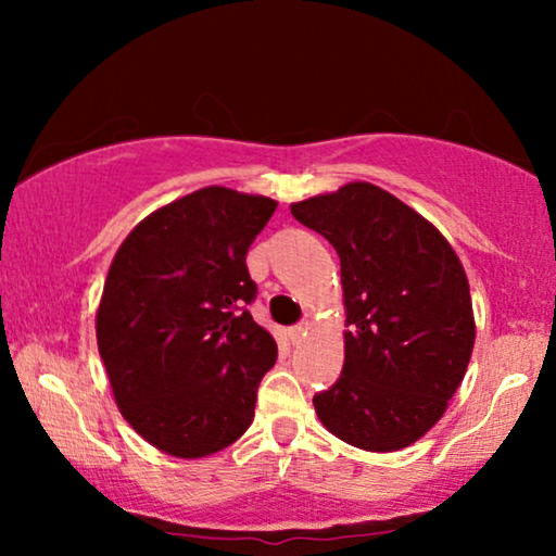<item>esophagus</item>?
Returning a JSON list of instances; mask_svg holds the SVG:
<instances>
[{
    "label": "esophagus",
    "mask_w": 556,
    "mask_h": 556,
    "mask_svg": "<svg viewBox=\"0 0 556 556\" xmlns=\"http://www.w3.org/2000/svg\"><path fill=\"white\" fill-rule=\"evenodd\" d=\"M308 329H311V324L308 321H303V324H299V326H293L291 329V339L293 341H299V339H303L308 333Z\"/></svg>",
    "instance_id": "1"
}]
</instances>
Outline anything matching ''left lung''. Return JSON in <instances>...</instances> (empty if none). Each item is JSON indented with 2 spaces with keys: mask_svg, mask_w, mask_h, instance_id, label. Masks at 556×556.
I'll return each mask as SVG.
<instances>
[{
  "mask_svg": "<svg viewBox=\"0 0 556 556\" xmlns=\"http://www.w3.org/2000/svg\"><path fill=\"white\" fill-rule=\"evenodd\" d=\"M339 253L344 369L316 394L331 435L369 453L420 440L466 377L476 341L468 276L430 219L369 181L291 204Z\"/></svg>",
  "mask_w": 556,
  "mask_h": 556,
  "instance_id": "left-lung-1",
  "label": "left lung"
}]
</instances>
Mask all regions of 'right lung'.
<instances>
[{
  "instance_id": "right-lung-1",
  "label": "right lung",
  "mask_w": 556,
  "mask_h": 556,
  "mask_svg": "<svg viewBox=\"0 0 556 556\" xmlns=\"http://www.w3.org/2000/svg\"><path fill=\"white\" fill-rule=\"evenodd\" d=\"M278 202L204 187L141 219L113 255L96 339L113 400L174 458L232 445L255 415L278 346L245 308V255Z\"/></svg>"
}]
</instances>
